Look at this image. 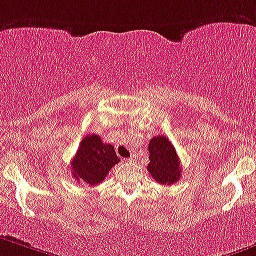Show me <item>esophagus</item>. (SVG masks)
<instances>
[{"instance_id": "obj_1", "label": "esophagus", "mask_w": 256, "mask_h": 256, "mask_svg": "<svg viewBox=\"0 0 256 256\" xmlns=\"http://www.w3.org/2000/svg\"><path fill=\"white\" fill-rule=\"evenodd\" d=\"M136 160V156H130V160H128V162H132V160Z\"/></svg>"}]
</instances>
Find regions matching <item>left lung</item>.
Returning a JSON list of instances; mask_svg holds the SVG:
<instances>
[{"mask_svg":"<svg viewBox=\"0 0 256 256\" xmlns=\"http://www.w3.org/2000/svg\"><path fill=\"white\" fill-rule=\"evenodd\" d=\"M148 172L158 184L172 185L181 177L180 158L172 142L163 135L152 138L148 145Z\"/></svg>","mask_w":256,"mask_h":256,"instance_id":"1","label":"left lung"}]
</instances>
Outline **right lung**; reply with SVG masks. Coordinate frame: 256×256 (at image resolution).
I'll return each mask as SVG.
<instances>
[{
	"instance_id": "1",
	"label": "right lung",
	"mask_w": 256,
	"mask_h": 256,
	"mask_svg": "<svg viewBox=\"0 0 256 256\" xmlns=\"http://www.w3.org/2000/svg\"><path fill=\"white\" fill-rule=\"evenodd\" d=\"M120 160L114 145L106 144L100 135L92 134L80 142L79 149L71 160V174L78 182L84 181L88 185L96 186Z\"/></svg>"
}]
</instances>
